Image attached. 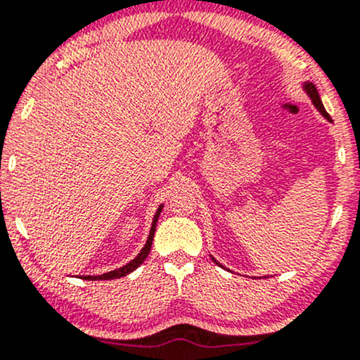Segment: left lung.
<instances>
[{
  "label": "left lung",
  "instance_id": "left-lung-1",
  "mask_svg": "<svg viewBox=\"0 0 360 360\" xmlns=\"http://www.w3.org/2000/svg\"><path fill=\"white\" fill-rule=\"evenodd\" d=\"M302 89H304V92H305V94L309 96V99H311L312 104H314V106H316V110H318L319 113L323 115V117L328 120V122H333V120L330 118V115L326 113V110H324V106H323V101H321V98H319V92H318V89H316L314 84H312V82H309V80H307V82H304V84H302ZM211 259H212V261L216 262V264L219 266V268L226 269L225 266L221 264V262H218V261H216V259L212 257V256H211Z\"/></svg>",
  "mask_w": 360,
  "mask_h": 360
}]
</instances>
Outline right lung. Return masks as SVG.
I'll return each mask as SVG.
<instances>
[{
	"label": "right lung",
	"instance_id": "1",
	"mask_svg": "<svg viewBox=\"0 0 360 360\" xmlns=\"http://www.w3.org/2000/svg\"><path fill=\"white\" fill-rule=\"evenodd\" d=\"M163 207H165V204H160V207H158L156 214H154V218H153V223H150V230H149V237H148V240H146L144 247H142V250H141V252L137 254V256H135V257L132 259V261L127 262V264H125V266H122V268L113 269V271H108V273H104V274H96V276H82V280H91V281H94V280H115V278L127 276V274H129V273L135 271V269H137L139 266H141L142 262L146 261V257L149 256V252H150V245H153L154 231H156L158 218H160V214H161V211H163Z\"/></svg>",
	"mask_w": 360,
	"mask_h": 360
}]
</instances>
